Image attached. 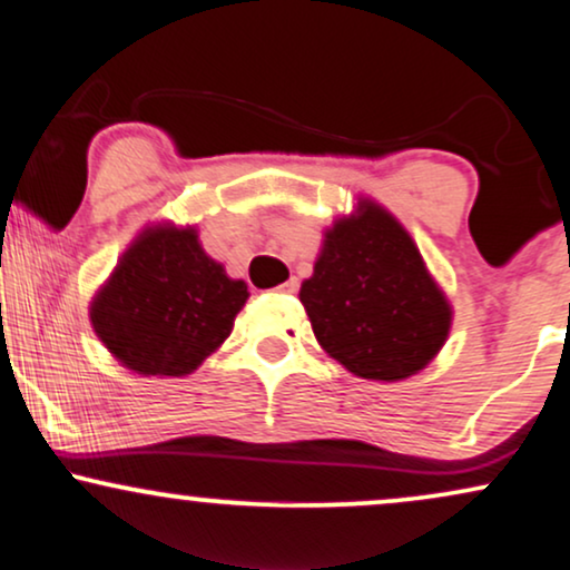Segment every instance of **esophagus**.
Listing matches in <instances>:
<instances>
[{"instance_id": "esophagus-1", "label": "esophagus", "mask_w": 570, "mask_h": 570, "mask_svg": "<svg viewBox=\"0 0 570 570\" xmlns=\"http://www.w3.org/2000/svg\"><path fill=\"white\" fill-rule=\"evenodd\" d=\"M297 289H299L297 278H289V281H286V284L276 286V292H278V294H286V297H292V294H297Z\"/></svg>"}]
</instances>
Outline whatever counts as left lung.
I'll return each instance as SVG.
<instances>
[{
    "mask_svg": "<svg viewBox=\"0 0 570 570\" xmlns=\"http://www.w3.org/2000/svg\"><path fill=\"white\" fill-rule=\"evenodd\" d=\"M299 302L321 347L371 381H402L426 368L452 323L450 302L415 242L371 199L328 228Z\"/></svg>",
    "mask_w": 570,
    "mask_h": 570,
    "instance_id": "8db88e82",
    "label": "left lung"
}]
</instances>
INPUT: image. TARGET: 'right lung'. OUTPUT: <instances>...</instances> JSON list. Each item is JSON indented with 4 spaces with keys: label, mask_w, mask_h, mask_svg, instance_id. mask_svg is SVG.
<instances>
[{
    "label": "right lung",
    "mask_w": 570,
    "mask_h": 570,
    "mask_svg": "<svg viewBox=\"0 0 570 570\" xmlns=\"http://www.w3.org/2000/svg\"><path fill=\"white\" fill-rule=\"evenodd\" d=\"M249 292L202 249L197 228L149 226L91 299V326L141 376H186L226 342Z\"/></svg>",
    "instance_id": "add662e5"
}]
</instances>
